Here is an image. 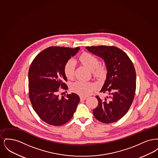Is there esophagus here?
Returning a JSON list of instances; mask_svg holds the SVG:
<instances>
[{"instance_id":"1","label":"esophagus","mask_w":158,"mask_h":158,"mask_svg":"<svg viewBox=\"0 0 158 158\" xmlns=\"http://www.w3.org/2000/svg\"><path fill=\"white\" fill-rule=\"evenodd\" d=\"M80 99H81V101H84L86 99V97L81 95V96H80Z\"/></svg>"}]
</instances>
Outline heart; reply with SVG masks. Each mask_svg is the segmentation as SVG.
<instances>
[{
    "label": "heart",
    "instance_id": "1",
    "mask_svg": "<svg viewBox=\"0 0 158 158\" xmlns=\"http://www.w3.org/2000/svg\"><path fill=\"white\" fill-rule=\"evenodd\" d=\"M79 60L84 66L92 70L93 75L99 79L105 78L107 73V69L105 64H99L98 57L89 53H83L80 56ZM75 61L69 60L64 66V73L69 79H72L74 76ZM96 85L94 83L83 81H77L73 83L70 86V89L81 95H88L94 90Z\"/></svg>",
    "mask_w": 158,
    "mask_h": 158
}]
</instances>
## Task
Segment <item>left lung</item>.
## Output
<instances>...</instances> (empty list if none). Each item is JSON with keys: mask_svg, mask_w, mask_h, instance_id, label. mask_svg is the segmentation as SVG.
<instances>
[{"mask_svg": "<svg viewBox=\"0 0 158 158\" xmlns=\"http://www.w3.org/2000/svg\"><path fill=\"white\" fill-rule=\"evenodd\" d=\"M86 48L104 60L108 72L100 92L108 93L110 97L101 99L96 96L98 104L93 110L94 115L106 124L119 120L127 113L135 98L136 75L134 65L127 54L117 47L99 45Z\"/></svg>", "mask_w": 158, "mask_h": 158, "instance_id": "8db88e82", "label": "left lung"}]
</instances>
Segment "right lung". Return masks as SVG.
<instances>
[{"instance_id":"right-lung-1","label":"right lung","mask_w":158,"mask_h":158,"mask_svg":"<svg viewBox=\"0 0 158 158\" xmlns=\"http://www.w3.org/2000/svg\"><path fill=\"white\" fill-rule=\"evenodd\" d=\"M80 48L50 47L39 53L28 71V94L33 109L46 123L60 126L70 120L80 98L75 93L60 97L61 89L67 90L64 66ZM63 94V93H62Z\"/></svg>"}]
</instances>
